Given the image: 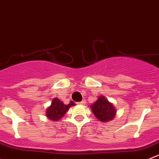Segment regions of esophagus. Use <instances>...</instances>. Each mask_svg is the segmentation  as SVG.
Masks as SVG:
<instances>
[{
  "instance_id": "esophagus-1",
  "label": "esophagus",
  "mask_w": 159,
  "mask_h": 159,
  "mask_svg": "<svg viewBox=\"0 0 159 159\" xmlns=\"http://www.w3.org/2000/svg\"><path fill=\"white\" fill-rule=\"evenodd\" d=\"M78 103L81 105H84V104H86V101H85V99H83L82 101L80 102H78Z\"/></svg>"
}]
</instances>
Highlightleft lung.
I'll return each mask as SVG.
<instances>
[{
    "label": "left lung",
    "instance_id": "8db88e82",
    "mask_svg": "<svg viewBox=\"0 0 159 159\" xmlns=\"http://www.w3.org/2000/svg\"><path fill=\"white\" fill-rule=\"evenodd\" d=\"M93 113L102 122L112 120L116 115L115 108L104 96H99L97 101L91 106Z\"/></svg>",
    "mask_w": 159,
    "mask_h": 159
}]
</instances>
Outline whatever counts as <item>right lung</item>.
I'll use <instances>...</instances> for the list:
<instances>
[{
    "instance_id": "add662e5",
    "label": "right lung",
    "mask_w": 159,
    "mask_h": 159,
    "mask_svg": "<svg viewBox=\"0 0 159 159\" xmlns=\"http://www.w3.org/2000/svg\"><path fill=\"white\" fill-rule=\"evenodd\" d=\"M75 102L73 101H70L69 104L66 105L62 101L55 98L52 101L51 106L47 109V112H46L47 113L46 114L50 120L57 121L64 116V115L70 106H75Z\"/></svg>"
}]
</instances>
